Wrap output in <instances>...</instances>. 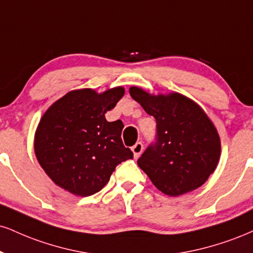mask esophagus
Returning <instances> with one entry per match:
<instances>
[{
	"instance_id": "esophagus-1",
	"label": "esophagus",
	"mask_w": 253,
	"mask_h": 253,
	"mask_svg": "<svg viewBox=\"0 0 253 253\" xmlns=\"http://www.w3.org/2000/svg\"><path fill=\"white\" fill-rule=\"evenodd\" d=\"M142 150H144V145L141 142H136V144L132 147L133 154H134V158H139L140 154L142 153Z\"/></svg>"
}]
</instances>
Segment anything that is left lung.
I'll list each match as a JSON object with an SVG mask.
<instances>
[{
    "instance_id": "obj_1",
    "label": "left lung",
    "mask_w": 253,
    "mask_h": 253,
    "mask_svg": "<svg viewBox=\"0 0 253 253\" xmlns=\"http://www.w3.org/2000/svg\"><path fill=\"white\" fill-rule=\"evenodd\" d=\"M129 94L157 123L156 139L138 159L140 169L167 196L202 186L220 157V139L208 115L178 93L154 96L130 87Z\"/></svg>"
}]
</instances>
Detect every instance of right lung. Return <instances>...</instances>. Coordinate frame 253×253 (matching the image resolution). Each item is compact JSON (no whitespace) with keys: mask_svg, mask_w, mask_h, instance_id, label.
Masks as SVG:
<instances>
[{"mask_svg":"<svg viewBox=\"0 0 253 253\" xmlns=\"http://www.w3.org/2000/svg\"><path fill=\"white\" fill-rule=\"evenodd\" d=\"M118 87L102 94L73 90L48 108L35 134V154L49 178L73 194L92 196L115 167L133 158L121 140L124 124L105 114L124 96Z\"/></svg>","mask_w":253,"mask_h":253,"instance_id":"obj_1","label":"right lung"}]
</instances>
